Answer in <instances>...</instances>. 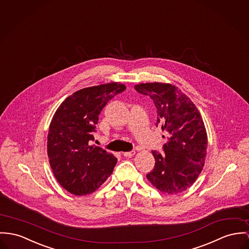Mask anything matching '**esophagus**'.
<instances>
[{
  "label": "esophagus",
  "mask_w": 249,
  "mask_h": 249,
  "mask_svg": "<svg viewBox=\"0 0 249 249\" xmlns=\"http://www.w3.org/2000/svg\"><path fill=\"white\" fill-rule=\"evenodd\" d=\"M135 154L134 151H131V152H126V153H123V156L125 157H132Z\"/></svg>",
  "instance_id": "obj_1"
}]
</instances>
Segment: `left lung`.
Returning a JSON list of instances; mask_svg holds the SVG:
<instances>
[{
    "mask_svg": "<svg viewBox=\"0 0 249 249\" xmlns=\"http://www.w3.org/2000/svg\"><path fill=\"white\" fill-rule=\"evenodd\" d=\"M134 88L153 99L157 109L155 125L168 135L164 153L152 152L155 165L147 179L164 193L188 190L202 172L207 157L208 134L202 116L191 98L175 85L148 82Z\"/></svg>",
    "mask_w": 249,
    "mask_h": 249,
    "instance_id": "8db88e82",
    "label": "left lung"
}]
</instances>
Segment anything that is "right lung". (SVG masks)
Segmentation results:
<instances>
[{
    "label": "right lung",
    "mask_w": 249,
    "mask_h": 249,
    "mask_svg": "<svg viewBox=\"0 0 249 249\" xmlns=\"http://www.w3.org/2000/svg\"><path fill=\"white\" fill-rule=\"evenodd\" d=\"M125 89L120 82L80 89L65 98L53 115L47 154L57 182L67 192L78 196L96 192L114 171L115 156L89 142L94 140L102 109Z\"/></svg>",
    "instance_id": "1"
}]
</instances>
